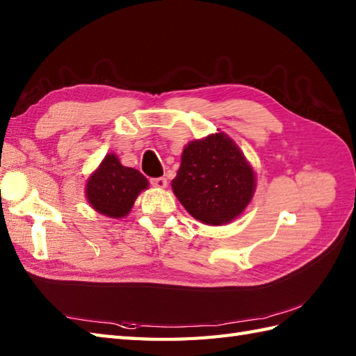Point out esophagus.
<instances>
[{
    "label": "esophagus",
    "mask_w": 356,
    "mask_h": 356,
    "mask_svg": "<svg viewBox=\"0 0 356 356\" xmlns=\"http://www.w3.org/2000/svg\"><path fill=\"white\" fill-rule=\"evenodd\" d=\"M151 185H153L154 188H166V179L165 177H156V179H151L149 180Z\"/></svg>",
    "instance_id": "obj_1"
}]
</instances>
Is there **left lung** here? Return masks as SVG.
I'll return each instance as SVG.
<instances>
[{
  "label": "left lung",
  "instance_id": "left-lung-1",
  "mask_svg": "<svg viewBox=\"0 0 356 356\" xmlns=\"http://www.w3.org/2000/svg\"><path fill=\"white\" fill-rule=\"evenodd\" d=\"M172 193L195 220L220 226L237 218L255 191V172L228 134L216 133L184 148Z\"/></svg>",
  "mask_w": 356,
  "mask_h": 356
}]
</instances>
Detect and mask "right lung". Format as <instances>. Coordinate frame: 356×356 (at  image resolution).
<instances>
[{"label":"right lung","instance_id":"obj_1","mask_svg":"<svg viewBox=\"0 0 356 356\" xmlns=\"http://www.w3.org/2000/svg\"><path fill=\"white\" fill-rule=\"evenodd\" d=\"M147 188L145 176L130 166H124L116 154L110 153L88 177L86 197L90 207L99 214L122 218L130 213L134 200Z\"/></svg>","mask_w":356,"mask_h":356}]
</instances>
